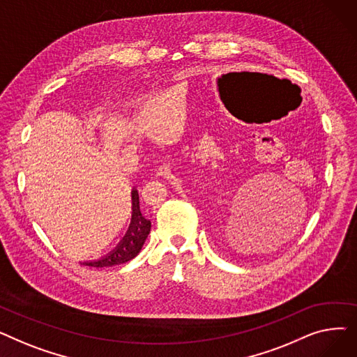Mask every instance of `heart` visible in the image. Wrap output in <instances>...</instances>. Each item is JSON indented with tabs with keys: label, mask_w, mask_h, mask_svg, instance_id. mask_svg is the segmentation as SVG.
I'll return each instance as SVG.
<instances>
[{
	"label": "heart",
	"mask_w": 357,
	"mask_h": 357,
	"mask_svg": "<svg viewBox=\"0 0 357 357\" xmlns=\"http://www.w3.org/2000/svg\"><path fill=\"white\" fill-rule=\"evenodd\" d=\"M149 101H150V93H140V96H137L133 101H131L130 109L133 112H140L147 105Z\"/></svg>",
	"instance_id": "heart-1"
}]
</instances>
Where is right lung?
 <instances>
[{
	"instance_id": "right-lung-1",
	"label": "right lung",
	"mask_w": 357,
	"mask_h": 357,
	"mask_svg": "<svg viewBox=\"0 0 357 357\" xmlns=\"http://www.w3.org/2000/svg\"><path fill=\"white\" fill-rule=\"evenodd\" d=\"M150 227H152V222L142 214L139 192L136 188H133L131 190V220L124 237L109 253L97 260L84 261L82 265L92 268H108L126 264V261L135 259L144 245L150 233Z\"/></svg>"
}]
</instances>
